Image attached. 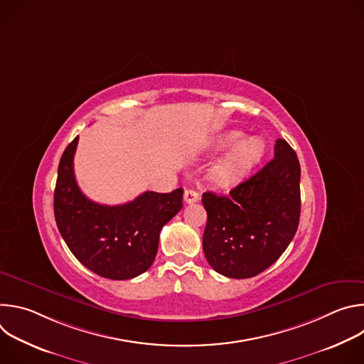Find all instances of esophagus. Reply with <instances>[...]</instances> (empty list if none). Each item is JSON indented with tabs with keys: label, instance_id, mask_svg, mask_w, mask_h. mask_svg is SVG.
Listing matches in <instances>:
<instances>
[{
	"label": "esophagus",
	"instance_id": "obj_1",
	"mask_svg": "<svg viewBox=\"0 0 364 364\" xmlns=\"http://www.w3.org/2000/svg\"><path fill=\"white\" fill-rule=\"evenodd\" d=\"M198 200V193L196 190H186L184 191V201L187 204H193Z\"/></svg>",
	"mask_w": 364,
	"mask_h": 364
}]
</instances>
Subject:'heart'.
Instances as JSON below:
<instances>
[{
    "label": "heart",
    "instance_id": "b5f03b06",
    "mask_svg": "<svg viewBox=\"0 0 364 364\" xmlns=\"http://www.w3.org/2000/svg\"><path fill=\"white\" fill-rule=\"evenodd\" d=\"M240 132H229L222 135L218 141L210 145L212 152H220L232 148L240 141ZM265 154V142L252 136L235 146L226 157L219 160L210 170V181L220 190H229L239 184L252 168L259 164Z\"/></svg>",
    "mask_w": 364,
    "mask_h": 364
}]
</instances>
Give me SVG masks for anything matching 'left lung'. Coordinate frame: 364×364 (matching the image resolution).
I'll list each match as a JSON object with an SVG mask.
<instances>
[{
    "label": "left lung",
    "mask_w": 364,
    "mask_h": 364,
    "mask_svg": "<svg viewBox=\"0 0 364 364\" xmlns=\"http://www.w3.org/2000/svg\"><path fill=\"white\" fill-rule=\"evenodd\" d=\"M275 157L228 196L207 191L203 250L219 274L245 279L269 268L291 243L299 223L301 167L295 151L278 138Z\"/></svg>",
    "instance_id": "1"
}]
</instances>
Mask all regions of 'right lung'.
<instances>
[{"instance_id": "right-lung-1", "label": "right lung", "mask_w": 364, "mask_h": 364, "mask_svg": "<svg viewBox=\"0 0 364 364\" xmlns=\"http://www.w3.org/2000/svg\"><path fill=\"white\" fill-rule=\"evenodd\" d=\"M79 136L65 149L55 188V218L77 261L99 277L122 281L144 274L159 250L160 232L183 207V188L145 191L119 205L89 200L79 188L73 157Z\"/></svg>"}]
</instances>
